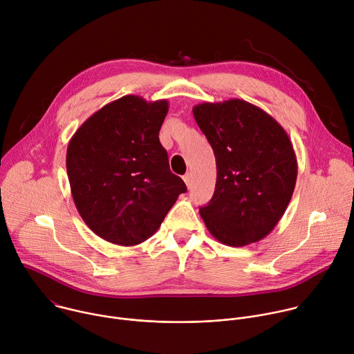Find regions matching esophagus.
I'll list each match as a JSON object with an SVG mask.
<instances>
[{
    "instance_id": "obj_1",
    "label": "esophagus",
    "mask_w": 354,
    "mask_h": 354,
    "mask_svg": "<svg viewBox=\"0 0 354 354\" xmlns=\"http://www.w3.org/2000/svg\"><path fill=\"white\" fill-rule=\"evenodd\" d=\"M183 180H185L186 186H187V187H190L192 180H193V174H192V172H187V174L183 176Z\"/></svg>"
}]
</instances>
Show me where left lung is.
I'll use <instances>...</instances> for the list:
<instances>
[{
  "mask_svg": "<svg viewBox=\"0 0 354 354\" xmlns=\"http://www.w3.org/2000/svg\"><path fill=\"white\" fill-rule=\"evenodd\" d=\"M216 157L217 180L200 207L210 234L224 245L263 239L283 217L297 180V158L286 130L265 111L230 99L193 108Z\"/></svg>",
  "mask_w": 354,
  "mask_h": 354,
  "instance_id": "left-lung-1",
  "label": "left lung"
}]
</instances>
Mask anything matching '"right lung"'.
<instances>
[{"instance_id":"add662e5","label":"right lung","mask_w":354,"mask_h":354,"mask_svg":"<svg viewBox=\"0 0 354 354\" xmlns=\"http://www.w3.org/2000/svg\"><path fill=\"white\" fill-rule=\"evenodd\" d=\"M168 100L126 95L86 119L67 147L75 207L102 239L134 246L153 235L185 193L169 169L160 130Z\"/></svg>"}]
</instances>
